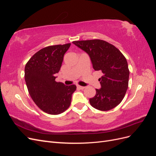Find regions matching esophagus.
Listing matches in <instances>:
<instances>
[{
    "label": "esophagus",
    "instance_id": "esophagus-1",
    "mask_svg": "<svg viewBox=\"0 0 156 156\" xmlns=\"http://www.w3.org/2000/svg\"><path fill=\"white\" fill-rule=\"evenodd\" d=\"M77 88H80V89H84V88H85V87H83V86H80V85H77Z\"/></svg>",
    "mask_w": 156,
    "mask_h": 156
}]
</instances>
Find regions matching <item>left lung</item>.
Instances as JSON below:
<instances>
[{
	"label": "left lung",
	"instance_id": "left-lung-1",
	"mask_svg": "<svg viewBox=\"0 0 156 156\" xmlns=\"http://www.w3.org/2000/svg\"><path fill=\"white\" fill-rule=\"evenodd\" d=\"M73 44L87 53L93 68L101 71V88L96 89L90 105L98 110L109 111L119 105L128 88L129 70L127 60L119 49L102 40L74 41Z\"/></svg>",
	"mask_w": 156,
	"mask_h": 156
}]
</instances>
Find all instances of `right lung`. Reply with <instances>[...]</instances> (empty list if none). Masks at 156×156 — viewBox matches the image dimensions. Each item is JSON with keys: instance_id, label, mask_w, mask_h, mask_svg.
<instances>
[{"instance_id": "right-lung-1", "label": "right lung", "mask_w": 156, "mask_h": 156, "mask_svg": "<svg viewBox=\"0 0 156 156\" xmlns=\"http://www.w3.org/2000/svg\"><path fill=\"white\" fill-rule=\"evenodd\" d=\"M71 44L45 47L33 55L26 64L25 79L35 104L49 115H59L67 110L72 94L77 88L55 81L63 57Z\"/></svg>"}]
</instances>
